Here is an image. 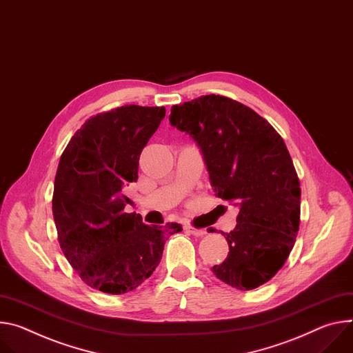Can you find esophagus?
Listing matches in <instances>:
<instances>
[{"label": "esophagus", "mask_w": 353, "mask_h": 353, "mask_svg": "<svg viewBox=\"0 0 353 353\" xmlns=\"http://www.w3.org/2000/svg\"><path fill=\"white\" fill-rule=\"evenodd\" d=\"M185 231L191 235H194V236H203V235L207 234L205 230H200V228H196L193 225H185Z\"/></svg>", "instance_id": "esophagus-1"}]
</instances>
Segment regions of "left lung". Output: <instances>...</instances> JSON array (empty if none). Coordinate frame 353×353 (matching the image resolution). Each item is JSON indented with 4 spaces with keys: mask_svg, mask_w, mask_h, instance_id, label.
<instances>
[{
    "mask_svg": "<svg viewBox=\"0 0 353 353\" xmlns=\"http://www.w3.org/2000/svg\"><path fill=\"white\" fill-rule=\"evenodd\" d=\"M169 121L197 142L215 196L239 207L235 230L222 232L230 253L212 273L238 290L265 284L300 225L301 188L283 138L249 107L215 94L173 105Z\"/></svg>",
    "mask_w": 353,
    "mask_h": 353,
    "instance_id": "1",
    "label": "left lung"
}]
</instances>
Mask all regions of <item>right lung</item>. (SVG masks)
<instances>
[{
  "mask_svg": "<svg viewBox=\"0 0 353 353\" xmlns=\"http://www.w3.org/2000/svg\"><path fill=\"white\" fill-rule=\"evenodd\" d=\"M165 107L123 105L84 122L61 153L52 210L60 248L95 290L123 294L157 268L168 238L183 228L146 225L123 191L138 180L139 156Z\"/></svg>",
  "mask_w": 353,
  "mask_h": 353,
  "instance_id": "1",
  "label": "right lung"
}]
</instances>
